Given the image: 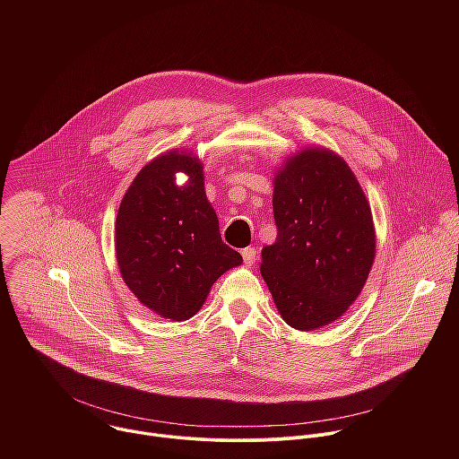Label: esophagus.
Wrapping results in <instances>:
<instances>
[{"label": "esophagus", "mask_w": 459, "mask_h": 459, "mask_svg": "<svg viewBox=\"0 0 459 459\" xmlns=\"http://www.w3.org/2000/svg\"><path fill=\"white\" fill-rule=\"evenodd\" d=\"M242 258H244V262H246L247 266H251V264H255V262L258 260V251L255 247H246L242 251Z\"/></svg>", "instance_id": "obj_1"}]
</instances>
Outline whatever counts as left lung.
I'll use <instances>...</instances> for the list:
<instances>
[{"instance_id":"8db88e82","label":"left lung","mask_w":459,"mask_h":459,"mask_svg":"<svg viewBox=\"0 0 459 459\" xmlns=\"http://www.w3.org/2000/svg\"><path fill=\"white\" fill-rule=\"evenodd\" d=\"M277 238L263 247V279L282 320L316 330L362 291L377 255L369 203L350 166L325 148L290 157L273 178Z\"/></svg>"}]
</instances>
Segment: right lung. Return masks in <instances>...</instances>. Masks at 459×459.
<instances>
[{
    "instance_id": "1",
    "label": "right lung",
    "mask_w": 459,
    "mask_h": 459,
    "mask_svg": "<svg viewBox=\"0 0 459 459\" xmlns=\"http://www.w3.org/2000/svg\"><path fill=\"white\" fill-rule=\"evenodd\" d=\"M188 182L176 184V173ZM120 273L135 299L162 318L184 322L201 309L212 284L242 256L228 247L204 193L203 164L171 150L148 162L120 203L115 224Z\"/></svg>"
}]
</instances>
